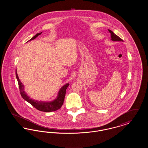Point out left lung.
<instances>
[{
  "instance_id": "left-lung-1",
  "label": "left lung",
  "mask_w": 148,
  "mask_h": 148,
  "mask_svg": "<svg viewBox=\"0 0 148 148\" xmlns=\"http://www.w3.org/2000/svg\"><path fill=\"white\" fill-rule=\"evenodd\" d=\"M108 31H109V32L111 34V40L112 41H114V42H123V40L120 38H119L118 35H116L115 34H114L112 30L108 29Z\"/></svg>"
}]
</instances>
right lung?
<instances>
[{"instance_id":"obj_1","label":"right lung","mask_w":148,"mask_h":148,"mask_svg":"<svg viewBox=\"0 0 148 148\" xmlns=\"http://www.w3.org/2000/svg\"><path fill=\"white\" fill-rule=\"evenodd\" d=\"M42 32H41L40 33H37L35 36H34L32 38H31L29 41L35 39L38 35H40L42 34ZM15 75H16L17 80H18L20 92H21L22 98L24 99L25 100H26L27 102L29 103L32 106H33L36 109H38L40 111H42V112H54V111H56L58 109H60L62 107V105L63 104L64 100L65 93H66V90L67 88L68 87V86L69 85V83H66V84L64 85L61 88V89L58 92V96H57L56 98L53 100V101H38V100H35L30 98L27 94L24 91V85L22 84L19 78L18 77V74L16 73V71L15 72Z\"/></svg>"}]
</instances>
